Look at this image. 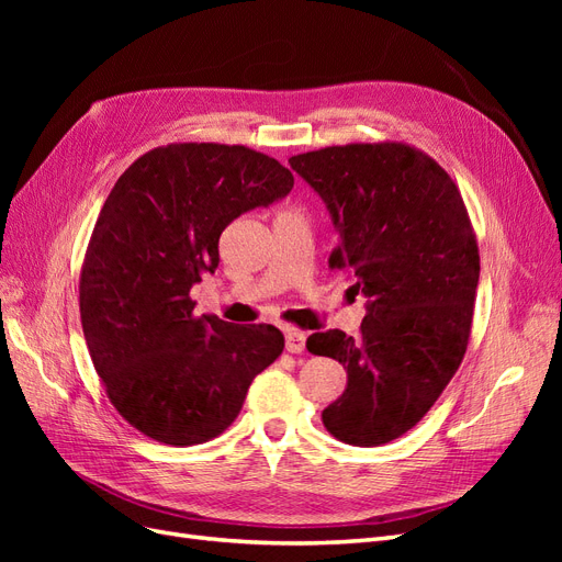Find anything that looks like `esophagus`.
Returning <instances> with one entry per match:
<instances>
[{
	"label": "esophagus",
	"instance_id": "esophagus-1",
	"mask_svg": "<svg viewBox=\"0 0 562 562\" xmlns=\"http://www.w3.org/2000/svg\"><path fill=\"white\" fill-rule=\"evenodd\" d=\"M304 342H307V335L297 328H291L285 333V351L291 353H302L304 351Z\"/></svg>",
	"mask_w": 562,
	"mask_h": 562
}]
</instances>
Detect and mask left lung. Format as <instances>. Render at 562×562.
Returning a JSON list of instances; mask_svg holds the SVG:
<instances>
[{
	"mask_svg": "<svg viewBox=\"0 0 562 562\" xmlns=\"http://www.w3.org/2000/svg\"><path fill=\"white\" fill-rule=\"evenodd\" d=\"M288 164L333 215L330 269L368 297L359 335L307 339L347 368L323 427L349 446H384L431 411L467 353L481 277L469 211L446 168L405 143L333 145Z\"/></svg>",
	"mask_w": 562,
	"mask_h": 562,
	"instance_id": "1",
	"label": "left lung"
}]
</instances>
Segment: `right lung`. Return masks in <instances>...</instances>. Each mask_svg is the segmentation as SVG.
Listing matches in <instances>:
<instances>
[{
    "mask_svg": "<svg viewBox=\"0 0 562 562\" xmlns=\"http://www.w3.org/2000/svg\"><path fill=\"white\" fill-rule=\"evenodd\" d=\"M293 182L244 145L171 143L135 159L100 209L79 277L81 328L110 403L157 443L223 434L281 356L279 328L196 316L190 291L215 271L232 220Z\"/></svg>",
    "mask_w": 562,
    "mask_h": 562,
    "instance_id": "add662e5",
    "label": "right lung"
}]
</instances>
